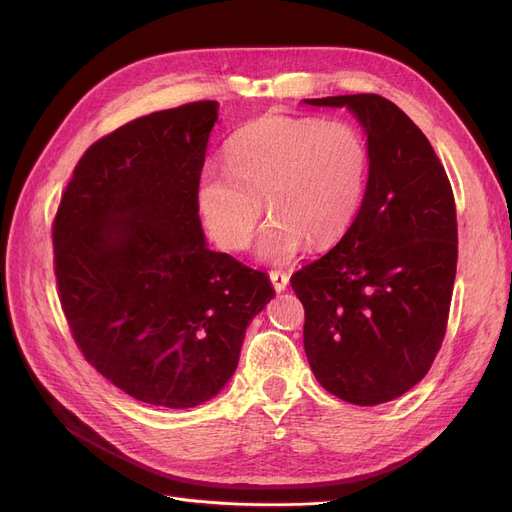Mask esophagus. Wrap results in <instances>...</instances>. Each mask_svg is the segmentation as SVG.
<instances>
[{
	"label": "esophagus",
	"mask_w": 512,
	"mask_h": 512,
	"mask_svg": "<svg viewBox=\"0 0 512 512\" xmlns=\"http://www.w3.org/2000/svg\"><path fill=\"white\" fill-rule=\"evenodd\" d=\"M269 277H271V284H273V288L277 292L286 290V286H288V273H284V271H271Z\"/></svg>",
	"instance_id": "obj_1"
}]
</instances>
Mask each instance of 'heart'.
<instances>
[{"mask_svg": "<svg viewBox=\"0 0 512 512\" xmlns=\"http://www.w3.org/2000/svg\"><path fill=\"white\" fill-rule=\"evenodd\" d=\"M369 179V147L350 121L265 115L228 143V166L209 162L196 200L209 237L228 252L250 245L262 218L273 213L258 241L269 262H288L307 241H337L359 213Z\"/></svg>", "mask_w": 512, "mask_h": 512, "instance_id": "heart-1", "label": "heart"}]
</instances>
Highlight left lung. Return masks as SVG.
<instances>
[{
    "mask_svg": "<svg viewBox=\"0 0 512 512\" xmlns=\"http://www.w3.org/2000/svg\"><path fill=\"white\" fill-rule=\"evenodd\" d=\"M348 106L369 147L363 205L331 252L290 277L305 309L316 380L356 406L421 382L444 342L457 271L451 181L416 123L376 94L305 100Z\"/></svg>",
    "mask_w": 512,
    "mask_h": 512,
    "instance_id": "obj_1",
    "label": "left lung"
}]
</instances>
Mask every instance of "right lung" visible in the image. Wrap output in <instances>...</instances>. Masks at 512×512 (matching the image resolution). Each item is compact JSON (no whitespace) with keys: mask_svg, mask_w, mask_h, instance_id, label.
Here are the masks:
<instances>
[{"mask_svg":"<svg viewBox=\"0 0 512 512\" xmlns=\"http://www.w3.org/2000/svg\"><path fill=\"white\" fill-rule=\"evenodd\" d=\"M218 102L138 117L91 145L53 220L59 301L85 361L151 406L194 408L235 374L269 277L207 247L196 188Z\"/></svg>","mask_w":512,"mask_h":512,"instance_id":"obj_1","label":"right lung"}]
</instances>
